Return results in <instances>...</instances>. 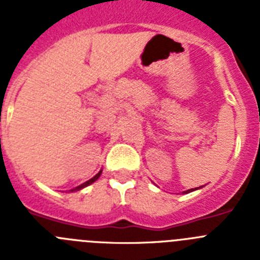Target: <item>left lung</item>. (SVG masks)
I'll list each match as a JSON object with an SVG mask.
<instances>
[{"label": "left lung", "instance_id": "obj_1", "mask_svg": "<svg viewBox=\"0 0 260 260\" xmlns=\"http://www.w3.org/2000/svg\"><path fill=\"white\" fill-rule=\"evenodd\" d=\"M191 191H192V189H190V190H187V191H185V192L187 194V192H191Z\"/></svg>", "mask_w": 260, "mask_h": 260}]
</instances>
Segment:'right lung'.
I'll use <instances>...</instances> for the list:
<instances>
[{
	"label": "right lung",
	"instance_id": "right-lung-1",
	"mask_svg": "<svg viewBox=\"0 0 260 260\" xmlns=\"http://www.w3.org/2000/svg\"><path fill=\"white\" fill-rule=\"evenodd\" d=\"M100 174H102V172H99V173H98V174H96V176H95V177H93V178H91V180H88V181H87V182L82 183V185H80V186H78V187H75V189L70 190V191H75V190H80V189H83V187H86V186L91 185V183H92V182H95V181H96V180H98L99 177H100Z\"/></svg>",
	"mask_w": 260,
	"mask_h": 260
}]
</instances>
